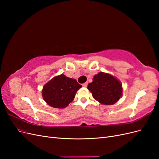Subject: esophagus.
<instances>
[{
	"label": "esophagus",
	"instance_id": "obj_1",
	"mask_svg": "<svg viewBox=\"0 0 159 159\" xmlns=\"http://www.w3.org/2000/svg\"><path fill=\"white\" fill-rule=\"evenodd\" d=\"M88 82H85V83H84V84H82V86H83V87H84V88H86V87H87V86H88Z\"/></svg>",
	"mask_w": 159,
	"mask_h": 159
}]
</instances>
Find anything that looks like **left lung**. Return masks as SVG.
<instances>
[{"label": "left lung", "instance_id": "8db88e82", "mask_svg": "<svg viewBox=\"0 0 159 159\" xmlns=\"http://www.w3.org/2000/svg\"><path fill=\"white\" fill-rule=\"evenodd\" d=\"M95 99L104 105H113L122 95V85L115 77L103 72L95 75L88 85Z\"/></svg>", "mask_w": 159, "mask_h": 159}]
</instances>
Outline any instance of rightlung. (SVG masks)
<instances>
[{"mask_svg": "<svg viewBox=\"0 0 159 159\" xmlns=\"http://www.w3.org/2000/svg\"><path fill=\"white\" fill-rule=\"evenodd\" d=\"M81 87V85L75 80L61 74L55 77L44 86L42 96L50 106L64 108L74 100L77 91Z\"/></svg>", "mask_w": 159, "mask_h": 159, "instance_id": "right-lung-1", "label": "right lung"}]
</instances>
